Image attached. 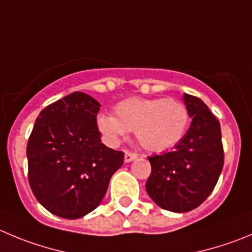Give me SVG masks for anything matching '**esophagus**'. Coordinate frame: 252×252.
<instances>
[{
	"instance_id": "esophagus-1",
	"label": "esophagus",
	"mask_w": 252,
	"mask_h": 252,
	"mask_svg": "<svg viewBox=\"0 0 252 252\" xmlns=\"http://www.w3.org/2000/svg\"><path fill=\"white\" fill-rule=\"evenodd\" d=\"M134 159H137V154H135V153L126 152V154H124V161H126V163L133 161Z\"/></svg>"
}]
</instances>
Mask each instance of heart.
I'll list each match as a JSON object with an SVG mask.
<instances>
[{
    "mask_svg": "<svg viewBox=\"0 0 252 252\" xmlns=\"http://www.w3.org/2000/svg\"><path fill=\"white\" fill-rule=\"evenodd\" d=\"M115 117L100 114L97 126L105 142L117 145L128 130H134L143 148L163 152L182 139L189 123V112L176 99L128 98L114 108Z\"/></svg>",
    "mask_w": 252,
    "mask_h": 252,
    "instance_id": "b5f03b06",
    "label": "heart"
}]
</instances>
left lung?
<instances>
[{
  "label": "left lung",
  "mask_w": 252,
  "mask_h": 252,
  "mask_svg": "<svg viewBox=\"0 0 252 252\" xmlns=\"http://www.w3.org/2000/svg\"><path fill=\"white\" fill-rule=\"evenodd\" d=\"M192 118L173 152L149 157L152 173L147 192L157 205L174 213L197 208L211 194L224 166L221 129L200 98L184 94Z\"/></svg>",
  "instance_id": "1"
}]
</instances>
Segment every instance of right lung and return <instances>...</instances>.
Returning <instances> with one entry per match:
<instances>
[{"instance_id":"right-lung-1","label":"right lung","mask_w":252,"mask_h":252,"mask_svg":"<svg viewBox=\"0 0 252 252\" xmlns=\"http://www.w3.org/2000/svg\"><path fill=\"white\" fill-rule=\"evenodd\" d=\"M100 104L74 92L52 103L37 117L27 144L28 182L49 213L79 219L103 200L124 153L100 143Z\"/></svg>"}]
</instances>
